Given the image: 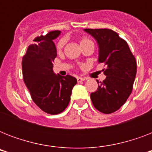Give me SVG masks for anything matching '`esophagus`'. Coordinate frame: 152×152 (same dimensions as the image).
<instances>
[{"mask_svg": "<svg viewBox=\"0 0 152 152\" xmlns=\"http://www.w3.org/2000/svg\"><path fill=\"white\" fill-rule=\"evenodd\" d=\"M84 80H85V79L82 78V77H77V82L78 83H81V82H83Z\"/></svg>", "mask_w": 152, "mask_h": 152, "instance_id": "esophagus-1", "label": "esophagus"}]
</instances>
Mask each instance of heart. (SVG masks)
Returning <instances> with one entry per match:
<instances>
[{"label": "heart", "mask_w": 152, "mask_h": 152, "mask_svg": "<svg viewBox=\"0 0 152 152\" xmlns=\"http://www.w3.org/2000/svg\"><path fill=\"white\" fill-rule=\"evenodd\" d=\"M91 42V41L89 40V39H86V38H83V39H82L80 40V45L85 43V42ZM64 39H61V40H59L58 42L57 43V50L58 51H60L62 48H63V47H64Z\"/></svg>", "instance_id": "obj_1"}]
</instances>
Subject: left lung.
Returning <instances> with one entry per match:
<instances>
[{
  "label": "left lung",
  "instance_id": "obj_1",
  "mask_svg": "<svg viewBox=\"0 0 152 152\" xmlns=\"http://www.w3.org/2000/svg\"><path fill=\"white\" fill-rule=\"evenodd\" d=\"M99 46V62L103 63L106 78L91 94L95 108L109 114L125 103L133 88L137 61L125 40L110 29H85ZM99 83V81H97Z\"/></svg>",
  "mask_w": 152,
  "mask_h": 152
}]
</instances>
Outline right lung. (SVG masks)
<instances>
[{
	"instance_id": "right-lung-1",
	"label": "right lung",
	"mask_w": 152,
	"mask_h": 152,
	"mask_svg": "<svg viewBox=\"0 0 152 152\" xmlns=\"http://www.w3.org/2000/svg\"><path fill=\"white\" fill-rule=\"evenodd\" d=\"M59 34L60 31H53L36 37V43L28 46L22 61L23 77L32 100L42 110L53 115L65 110L77 82L73 76H56L53 72L57 57L53 40Z\"/></svg>"
}]
</instances>
